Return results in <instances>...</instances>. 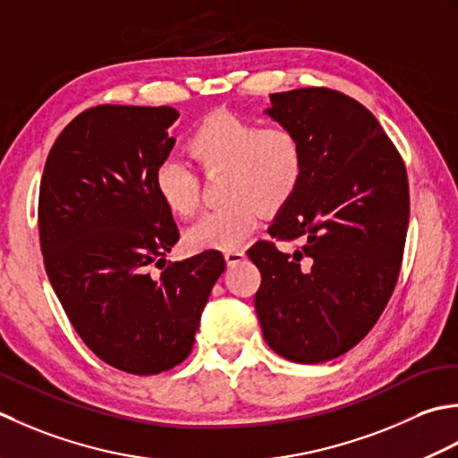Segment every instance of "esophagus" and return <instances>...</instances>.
<instances>
[{
  "label": "esophagus",
  "mask_w": 458,
  "mask_h": 458,
  "mask_svg": "<svg viewBox=\"0 0 458 458\" xmlns=\"http://www.w3.org/2000/svg\"><path fill=\"white\" fill-rule=\"evenodd\" d=\"M223 257H225V263L229 267H233V265H237V263H241L242 259H245V250L229 249V250H225V253H223Z\"/></svg>",
  "instance_id": "esophagus-1"
}]
</instances>
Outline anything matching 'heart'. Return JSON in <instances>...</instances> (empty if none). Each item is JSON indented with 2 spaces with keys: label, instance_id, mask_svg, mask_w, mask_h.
<instances>
[{
  "label": "heart",
  "instance_id": "b5f03b06",
  "mask_svg": "<svg viewBox=\"0 0 458 458\" xmlns=\"http://www.w3.org/2000/svg\"><path fill=\"white\" fill-rule=\"evenodd\" d=\"M185 152L205 172H221L227 203L205 213L185 231L190 250H229L239 247L265 213L291 201L304 170V152L288 126H257L227 110L199 120L185 140ZM154 190L175 217H191L199 205L198 177L177 162H164L154 174Z\"/></svg>",
  "mask_w": 458,
  "mask_h": 458
}]
</instances>
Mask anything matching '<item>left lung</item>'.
<instances>
[{
    "label": "left lung",
    "mask_w": 458,
    "mask_h": 458,
    "mask_svg": "<svg viewBox=\"0 0 458 458\" xmlns=\"http://www.w3.org/2000/svg\"><path fill=\"white\" fill-rule=\"evenodd\" d=\"M265 110L298 136L301 183L259 241L255 310L265 342L296 363L342 356L366 335L394 293L409 223L405 165L376 116L342 92L296 89Z\"/></svg>",
    "instance_id": "obj_1"
}]
</instances>
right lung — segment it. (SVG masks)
<instances>
[{
  "label": "right lung",
  "instance_id": "obj_1",
  "mask_svg": "<svg viewBox=\"0 0 458 458\" xmlns=\"http://www.w3.org/2000/svg\"><path fill=\"white\" fill-rule=\"evenodd\" d=\"M172 106L102 105L63 130L39 190L45 270L82 342L108 366L134 376L190 356L211 288L225 270L219 250L152 263L180 239L154 190L175 144Z\"/></svg>",
  "mask_w": 458,
  "mask_h": 458
}]
</instances>
